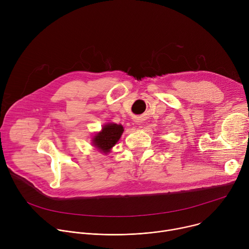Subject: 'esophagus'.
<instances>
[{"mask_svg":"<svg viewBox=\"0 0 249 249\" xmlns=\"http://www.w3.org/2000/svg\"><path fill=\"white\" fill-rule=\"evenodd\" d=\"M136 122H137V123H138V124H139V123H140V122H139V121H138V120H137V121H136Z\"/></svg>","mask_w":249,"mask_h":249,"instance_id":"34e87169","label":"esophagus"}]
</instances>
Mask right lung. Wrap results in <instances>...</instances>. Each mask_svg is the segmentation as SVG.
<instances>
[{
  "label": "right lung",
  "instance_id": "add662e5",
  "mask_svg": "<svg viewBox=\"0 0 249 249\" xmlns=\"http://www.w3.org/2000/svg\"><path fill=\"white\" fill-rule=\"evenodd\" d=\"M124 128L121 124L108 123L102 127L101 131L92 138V145L104 154L110 153L111 149L117 144Z\"/></svg>",
  "mask_w": 249,
  "mask_h": 249
}]
</instances>
